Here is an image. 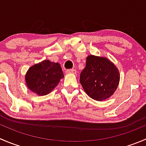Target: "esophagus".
<instances>
[{"mask_svg":"<svg viewBox=\"0 0 146 146\" xmlns=\"http://www.w3.org/2000/svg\"><path fill=\"white\" fill-rule=\"evenodd\" d=\"M66 73L67 74H70V73H72V74H76V70L75 69H69V70H67L66 71Z\"/></svg>","mask_w":146,"mask_h":146,"instance_id":"1","label":"esophagus"}]
</instances>
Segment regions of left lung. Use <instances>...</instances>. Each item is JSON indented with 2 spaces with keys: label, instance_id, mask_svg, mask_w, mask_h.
I'll list each match as a JSON object with an SVG mask.
<instances>
[{
  "label": "left lung",
  "instance_id": "left-lung-1",
  "mask_svg": "<svg viewBox=\"0 0 146 146\" xmlns=\"http://www.w3.org/2000/svg\"><path fill=\"white\" fill-rule=\"evenodd\" d=\"M119 80V69L109 58L95 55L87 57L80 82L90 98L97 101L108 99L115 92Z\"/></svg>",
  "mask_w": 146,
  "mask_h": 146
}]
</instances>
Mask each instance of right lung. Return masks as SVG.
I'll list each match as a JSON object with an SVG mask.
<instances>
[{
	"label": "right lung",
	"instance_id": "obj_1",
	"mask_svg": "<svg viewBox=\"0 0 146 146\" xmlns=\"http://www.w3.org/2000/svg\"><path fill=\"white\" fill-rule=\"evenodd\" d=\"M63 78L64 76L61 65L49 60L31 66L25 76L28 89L39 96L52 92Z\"/></svg>",
	"mask_w": 146,
	"mask_h": 146
}]
</instances>
